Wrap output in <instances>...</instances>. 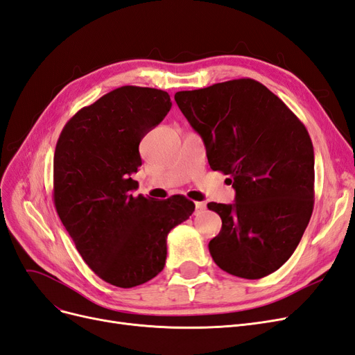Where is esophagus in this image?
I'll use <instances>...</instances> for the list:
<instances>
[{"label":"esophagus","instance_id":"obj_1","mask_svg":"<svg viewBox=\"0 0 355 355\" xmlns=\"http://www.w3.org/2000/svg\"><path fill=\"white\" fill-rule=\"evenodd\" d=\"M206 209V202H196V213H200Z\"/></svg>","mask_w":355,"mask_h":355}]
</instances>
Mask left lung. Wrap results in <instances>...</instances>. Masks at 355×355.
Returning a JSON list of instances; mask_svg holds the SVG:
<instances>
[{"label": "left lung", "mask_w": 355, "mask_h": 355, "mask_svg": "<svg viewBox=\"0 0 355 355\" xmlns=\"http://www.w3.org/2000/svg\"><path fill=\"white\" fill-rule=\"evenodd\" d=\"M211 170L228 175L232 204L209 202L222 219L209 250L220 270L257 280L288 261L314 209V148L284 102L252 78L178 92Z\"/></svg>", "instance_id": "left-lung-1"}]
</instances>
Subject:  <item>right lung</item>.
Here are the masks:
<instances>
[{
	"mask_svg": "<svg viewBox=\"0 0 355 355\" xmlns=\"http://www.w3.org/2000/svg\"><path fill=\"white\" fill-rule=\"evenodd\" d=\"M170 108L167 92L123 85L75 114L56 144V211L84 262L116 287L144 284L163 271L168 232L196 209L184 196H133L139 144Z\"/></svg>",
	"mask_w": 355,
	"mask_h": 355,
	"instance_id": "obj_1",
	"label": "right lung"
}]
</instances>
